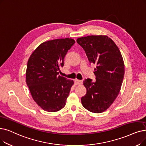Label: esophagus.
Wrapping results in <instances>:
<instances>
[{"label":"esophagus","mask_w":146,"mask_h":146,"mask_svg":"<svg viewBox=\"0 0 146 146\" xmlns=\"http://www.w3.org/2000/svg\"><path fill=\"white\" fill-rule=\"evenodd\" d=\"M74 83L76 85H79L82 84V81L80 80H78V79H75L74 80Z\"/></svg>","instance_id":"esophagus-1"}]
</instances>
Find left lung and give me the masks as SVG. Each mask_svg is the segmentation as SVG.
Returning <instances> with one entry per match:
<instances>
[{
	"instance_id": "8db88e82",
	"label": "left lung",
	"mask_w": 146,
	"mask_h": 146,
	"mask_svg": "<svg viewBox=\"0 0 146 146\" xmlns=\"http://www.w3.org/2000/svg\"><path fill=\"white\" fill-rule=\"evenodd\" d=\"M77 42L84 49L90 63L96 64V80L85 79L86 94L82 104L88 111L100 113L113 103L123 82L125 67L120 50L108 36H89L78 38Z\"/></svg>"
}]
</instances>
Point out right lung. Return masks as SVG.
Listing matches in <instances>:
<instances>
[{"label":"right lung","instance_id":"obj_1","mask_svg":"<svg viewBox=\"0 0 146 146\" xmlns=\"http://www.w3.org/2000/svg\"><path fill=\"white\" fill-rule=\"evenodd\" d=\"M74 43L69 38L43 42L28 60L27 85L35 102L46 111H58L66 105L74 82L60 76V67Z\"/></svg>","mask_w":146,"mask_h":146}]
</instances>
